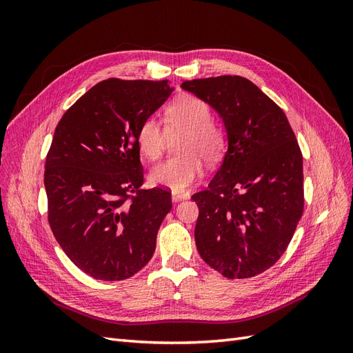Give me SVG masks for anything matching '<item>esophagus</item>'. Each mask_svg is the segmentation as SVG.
Instances as JSON below:
<instances>
[{"label":"esophagus","mask_w":353,"mask_h":353,"mask_svg":"<svg viewBox=\"0 0 353 353\" xmlns=\"http://www.w3.org/2000/svg\"><path fill=\"white\" fill-rule=\"evenodd\" d=\"M190 194L188 193H174L172 194V201H179V200H184L188 199Z\"/></svg>","instance_id":"34e87169"}]
</instances>
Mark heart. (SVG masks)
<instances>
[{
	"label": "heart",
	"mask_w": 353,
	"mask_h": 353,
	"mask_svg": "<svg viewBox=\"0 0 353 353\" xmlns=\"http://www.w3.org/2000/svg\"><path fill=\"white\" fill-rule=\"evenodd\" d=\"M210 105L193 94H181L165 110V130L154 117H147L137 130L135 141L140 153L150 162L163 154L168 134L184 132L179 140L181 156L170 157L152 170V181L175 193H183L203 174L201 157L208 163H216L228 145L227 128L212 119Z\"/></svg>",
	"instance_id": "heart-1"
}]
</instances>
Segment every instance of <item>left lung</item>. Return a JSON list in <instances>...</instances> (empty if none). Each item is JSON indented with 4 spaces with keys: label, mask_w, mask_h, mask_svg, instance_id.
I'll list each match as a JSON object with an SVG mask.
<instances>
[{
    "label": "left lung",
    "mask_w": 353,
    "mask_h": 353,
    "mask_svg": "<svg viewBox=\"0 0 353 353\" xmlns=\"http://www.w3.org/2000/svg\"><path fill=\"white\" fill-rule=\"evenodd\" d=\"M184 90L215 109L228 152L199 206L197 250L227 279L270 270L290 244L303 213V157L283 109L237 74L185 81Z\"/></svg>",
    "instance_id": "1"
}]
</instances>
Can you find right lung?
Segmentation results:
<instances>
[{"label":"right lung","instance_id":"obj_1","mask_svg":"<svg viewBox=\"0 0 353 353\" xmlns=\"http://www.w3.org/2000/svg\"><path fill=\"white\" fill-rule=\"evenodd\" d=\"M172 82H99L66 110L46 159L48 223L60 248L95 280L122 281L152 259L170 190L143 188L135 135Z\"/></svg>","mask_w":353,"mask_h":353}]
</instances>
